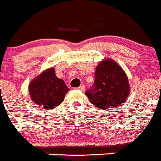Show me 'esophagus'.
<instances>
[{
  "mask_svg": "<svg viewBox=\"0 0 161 161\" xmlns=\"http://www.w3.org/2000/svg\"><path fill=\"white\" fill-rule=\"evenodd\" d=\"M79 89L80 90V91H85V86H84V85L80 86H79Z\"/></svg>",
  "mask_w": 161,
  "mask_h": 161,
  "instance_id": "obj_1",
  "label": "esophagus"
}]
</instances>
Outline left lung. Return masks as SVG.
Segmentation results:
<instances>
[{
	"instance_id": "left-lung-1",
	"label": "left lung",
	"mask_w": 161,
	"mask_h": 161,
	"mask_svg": "<svg viewBox=\"0 0 161 161\" xmlns=\"http://www.w3.org/2000/svg\"><path fill=\"white\" fill-rule=\"evenodd\" d=\"M130 92L125 70L114 59L105 58L96 67L94 86L86 92V95L96 107L107 110L123 104Z\"/></svg>"
}]
</instances>
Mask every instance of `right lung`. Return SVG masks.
<instances>
[{
  "instance_id": "right-lung-1",
  "label": "right lung",
  "mask_w": 161,
  "mask_h": 161,
  "mask_svg": "<svg viewBox=\"0 0 161 161\" xmlns=\"http://www.w3.org/2000/svg\"><path fill=\"white\" fill-rule=\"evenodd\" d=\"M69 91L64 81L55 75L54 67L43 70L28 85L31 101L46 110L61 104Z\"/></svg>"
}]
</instances>
